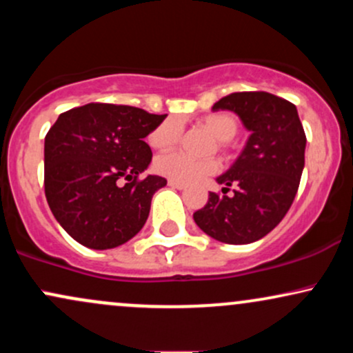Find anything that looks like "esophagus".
Wrapping results in <instances>:
<instances>
[{"mask_svg":"<svg viewBox=\"0 0 353 353\" xmlns=\"http://www.w3.org/2000/svg\"><path fill=\"white\" fill-rule=\"evenodd\" d=\"M168 184L171 185V188H174V189H179V190H182V189L188 188V185H185L184 182H179V181H171V179H169V181H168Z\"/></svg>","mask_w":353,"mask_h":353,"instance_id":"obj_1","label":"esophagus"}]
</instances>
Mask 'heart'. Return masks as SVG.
Instances as JSON below:
<instances>
[{"mask_svg": "<svg viewBox=\"0 0 353 353\" xmlns=\"http://www.w3.org/2000/svg\"><path fill=\"white\" fill-rule=\"evenodd\" d=\"M199 124L219 141V148L225 149L230 139H234L239 131L237 119L229 112H210L201 117ZM181 123L176 117H168L163 123L149 132L148 143L156 151H169L181 139ZM157 174L171 181L194 182L201 177L214 174L219 169V161L214 157L208 159H192L182 152H171L159 156L154 163Z\"/></svg>", "mask_w": 353, "mask_h": 353, "instance_id": "b5f03b06", "label": "heart"}]
</instances>
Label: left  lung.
Segmentation results:
<instances>
[{"label": "left lung", "instance_id": "1", "mask_svg": "<svg viewBox=\"0 0 353 353\" xmlns=\"http://www.w3.org/2000/svg\"><path fill=\"white\" fill-rule=\"evenodd\" d=\"M219 109L236 112L250 136L232 168L217 177L224 194L209 192L194 221L216 241L250 244L292 205L305 164V132L297 108L270 92H232L214 104L212 111ZM230 185L233 194L225 196Z\"/></svg>", "mask_w": 353, "mask_h": 353}]
</instances>
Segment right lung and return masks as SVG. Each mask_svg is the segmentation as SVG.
Wrapping results in <instances>:
<instances>
[{"mask_svg":"<svg viewBox=\"0 0 353 353\" xmlns=\"http://www.w3.org/2000/svg\"><path fill=\"white\" fill-rule=\"evenodd\" d=\"M168 114L89 103L59 114L44 137V194L61 228L89 249L124 244L143 229L168 181L139 179L152 159L144 137ZM121 180H128L121 186Z\"/></svg>","mask_w":353,"mask_h":353,"instance_id":"obj_1","label":"right lung"}]
</instances>
